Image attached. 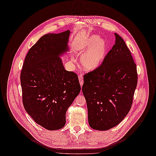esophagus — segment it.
Here are the masks:
<instances>
[{
	"label": "esophagus",
	"mask_w": 156,
	"mask_h": 156,
	"mask_svg": "<svg viewBox=\"0 0 156 156\" xmlns=\"http://www.w3.org/2000/svg\"><path fill=\"white\" fill-rule=\"evenodd\" d=\"M79 83L81 84V86H83V75H80L79 76Z\"/></svg>",
	"instance_id": "1"
}]
</instances>
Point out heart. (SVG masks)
<instances>
[{"label":"heart","instance_id":"1","mask_svg":"<svg viewBox=\"0 0 156 156\" xmlns=\"http://www.w3.org/2000/svg\"><path fill=\"white\" fill-rule=\"evenodd\" d=\"M107 49L106 40L94 34L88 37L75 52L78 56H82L81 64L83 68L88 72H92L97 69L103 62Z\"/></svg>","mask_w":156,"mask_h":156}]
</instances>
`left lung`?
I'll list each match as a JSON object with an SVG mask.
<instances>
[{
  "instance_id": "obj_1",
  "label": "left lung",
  "mask_w": 156,
  "mask_h": 156,
  "mask_svg": "<svg viewBox=\"0 0 156 156\" xmlns=\"http://www.w3.org/2000/svg\"><path fill=\"white\" fill-rule=\"evenodd\" d=\"M115 44L97 69L84 76L83 94L90 127L112 128L130 110L137 84L136 64L123 38L115 33Z\"/></svg>"
}]
</instances>
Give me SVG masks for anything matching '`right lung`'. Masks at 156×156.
Returning a JSON list of instances; mask_svg holds the SVG:
<instances>
[{"label":"right lung","mask_w":156,"mask_h":156,"mask_svg":"<svg viewBox=\"0 0 156 156\" xmlns=\"http://www.w3.org/2000/svg\"><path fill=\"white\" fill-rule=\"evenodd\" d=\"M70 32L41 36L28 52L21 70L25 109L48 130L65 126L66 113L81 91L77 74L66 70L61 59L69 51Z\"/></svg>","instance_id":"1"}]
</instances>
